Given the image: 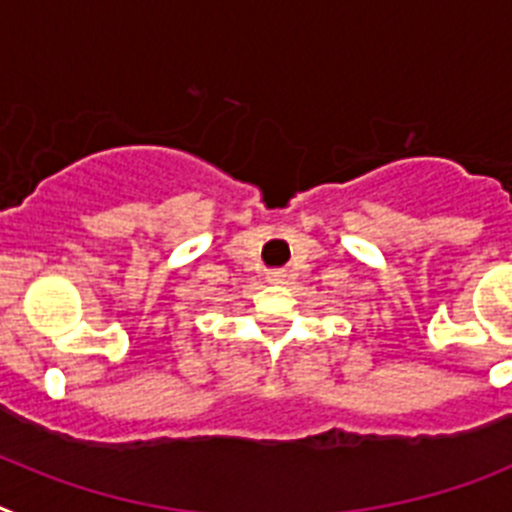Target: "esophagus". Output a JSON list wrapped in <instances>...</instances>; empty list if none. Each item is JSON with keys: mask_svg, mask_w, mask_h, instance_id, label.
<instances>
[{"mask_svg": "<svg viewBox=\"0 0 512 512\" xmlns=\"http://www.w3.org/2000/svg\"><path fill=\"white\" fill-rule=\"evenodd\" d=\"M268 278L273 283H283V281H286V273H283V270H273V273H270Z\"/></svg>", "mask_w": 512, "mask_h": 512, "instance_id": "obj_1", "label": "esophagus"}]
</instances>
